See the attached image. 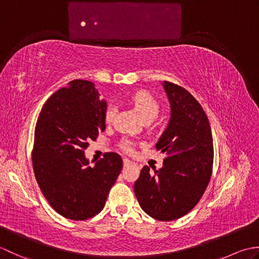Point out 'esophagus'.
<instances>
[{
  "label": "esophagus",
  "instance_id": "34e87169",
  "mask_svg": "<svg viewBox=\"0 0 259 259\" xmlns=\"http://www.w3.org/2000/svg\"><path fill=\"white\" fill-rule=\"evenodd\" d=\"M130 164H133V162H131L130 160H129V159H123V166L124 167H129L130 166Z\"/></svg>",
  "mask_w": 259,
  "mask_h": 259
}]
</instances>
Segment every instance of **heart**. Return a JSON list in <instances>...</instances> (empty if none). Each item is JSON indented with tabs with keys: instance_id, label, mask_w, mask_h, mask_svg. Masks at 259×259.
Segmentation results:
<instances>
[{
	"instance_id": "obj_1",
	"label": "heart",
	"mask_w": 259,
	"mask_h": 259,
	"mask_svg": "<svg viewBox=\"0 0 259 259\" xmlns=\"http://www.w3.org/2000/svg\"><path fill=\"white\" fill-rule=\"evenodd\" d=\"M130 101L144 121L156 119L158 117L159 111H160L159 103L156 101V99L150 96L148 92L140 91L135 93V95L131 97ZM114 113L115 108L110 106L106 111L107 122H111L113 120ZM121 147H122V149L126 152H133V144H131L130 141H124Z\"/></svg>"
}]
</instances>
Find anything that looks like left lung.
<instances>
[{
	"label": "left lung",
	"instance_id": "1",
	"mask_svg": "<svg viewBox=\"0 0 259 259\" xmlns=\"http://www.w3.org/2000/svg\"><path fill=\"white\" fill-rule=\"evenodd\" d=\"M170 118L156 148L166 155L162 167L141 169L135 195L150 217L170 222L188 213L205 192L211 177V128L203 109L184 88L163 81Z\"/></svg>",
	"mask_w": 259,
	"mask_h": 259
}]
</instances>
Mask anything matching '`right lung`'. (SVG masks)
I'll return each mask as SVG.
<instances>
[{
  "mask_svg": "<svg viewBox=\"0 0 259 259\" xmlns=\"http://www.w3.org/2000/svg\"><path fill=\"white\" fill-rule=\"evenodd\" d=\"M107 102L95 83L73 80L45 103L37 118L32 150L38 187L61 216L84 221L100 212L122 169L115 152L90 167L84 150L106 129Z\"/></svg>",
  "mask_w": 259,
  "mask_h": 259,
  "instance_id": "1",
  "label": "right lung"
}]
</instances>
